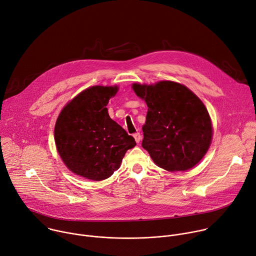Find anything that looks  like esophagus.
<instances>
[{"mask_svg": "<svg viewBox=\"0 0 256 256\" xmlns=\"http://www.w3.org/2000/svg\"><path fill=\"white\" fill-rule=\"evenodd\" d=\"M134 140H136V142L138 144L140 142V140H142V136H140V132H136L134 134Z\"/></svg>", "mask_w": 256, "mask_h": 256, "instance_id": "1", "label": "esophagus"}]
</instances>
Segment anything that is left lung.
<instances>
[{"mask_svg": "<svg viewBox=\"0 0 256 256\" xmlns=\"http://www.w3.org/2000/svg\"><path fill=\"white\" fill-rule=\"evenodd\" d=\"M132 90L148 106L142 146L154 162L170 172L186 171L198 164L213 134L210 116L200 98L174 81L134 83Z\"/></svg>", "mask_w": 256, "mask_h": 256, "instance_id": "obj_1", "label": "left lung"}]
</instances>
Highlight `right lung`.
<instances>
[{"mask_svg":"<svg viewBox=\"0 0 256 256\" xmlns=\"http://www.w3.org/2000/svg\"><path fill=\"white\" fill-rule=\"evenodd\" d=\"M118 86L90 88L60 112L54 138L57 152L74 174L94 181L110 178L120 168L128 150L136 144L106 108Z\"/></svg>","mask_w":256,"mask_h":256,"instance_id":"add662e5","label":"right lung"}]
</instances>
